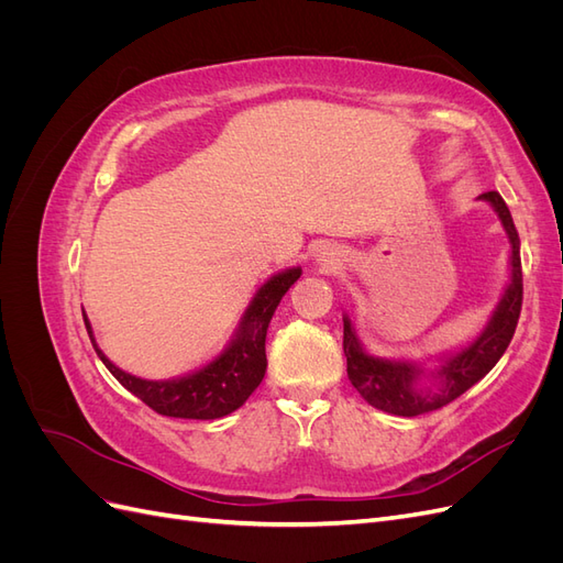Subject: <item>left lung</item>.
<instances>
[{
  "label": "left lung",
  "instance_id": "8db88e82",
  "mask_svg": "<svg viewBox=\"0 0 563 563\" xmlns=\"http://www.w3.org/2000/svg\"><path fill=\"white\" fill-rule=\"evenodd\" d=\"M482 199L493 203V209L498 211L503 220V228L509 234V244H512V282H509L498 310L493 312L486 331L476 338L467 350L451 356L437 373V376L444 380V389L437 391V395H428V391L416 389V380L420 376V371H416V366L387 362L366 354L362 345L356 343L350 319H343V350L347 356V378L356 387V391H360L371 406L380 408V411L413 418L451 404L474 383H479L486 373L498 364V360L509 345V340L515 335L523 300L519 232L515 228L512 213H509L505 199L496 190L484 192Z\"/></svg>",
  "mask_w": 563,
  "mask_h": 563
}]
</instances>
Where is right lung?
<instances>
[{
  "label": "right lung",
  "instance_id": "1",
  "mask_svg": "<svg viewBox=\"0 0 563 563\" xmlns=\"http://www.w3.org/2000/svg\"><path fill=\"white\" fill-rule=\"evenodd\" d=\"M298 277L300 267H294L282 272L277 277H272L265 286H261V291L255 294L253 302L249 305L246 317L242 321V331L236 335L234 343L220 354L216 362L180 380L152 383L129 376V373L106 360V354L96 347L87 317H84V323H87L91 343L100 360L108 366V371L131 391V395L147 404L152 411L168 418L216 420L236 411V408L251 397V391L261 385L267 368L265 335L269 319L275 314L282 296L291 288V284Z\"/></svg>",
  "mask_w": 563,
  "mask_h": 563
}]
</instances>
